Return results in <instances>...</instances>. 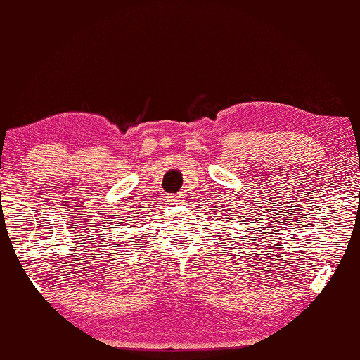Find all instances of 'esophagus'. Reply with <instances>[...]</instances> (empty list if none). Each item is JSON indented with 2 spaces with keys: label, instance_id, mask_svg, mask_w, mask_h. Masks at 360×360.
<instances>
[{
  "label": "esophagus",
  "instance_id": "esophagus-1",
  "mask_svg": "<svg viewBox=\"0 0 360 360\" xmlns=\"http://www.w3.org/2000/svg\"><path fill=\"white\" fill-rule=\"evenodd\" d=\"M168 202H172L173 205H182L184 203V193L172 195V197H168Z\"/></svg>",
  "mask_w": 360,
  "mask_h": 360
}]
</instances>
